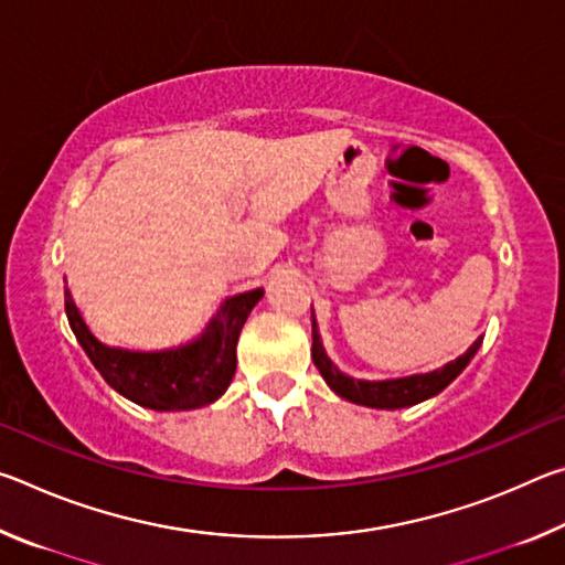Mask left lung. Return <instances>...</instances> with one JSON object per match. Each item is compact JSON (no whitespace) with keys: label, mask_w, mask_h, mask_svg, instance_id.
Instances as JSON below:
<instances>
[{"label":"left lung","mask_w":565,"mask_h":565,"mask_svg":"<svg viewBox=\"0 0 565 565\" xmlns=\"http://www.w3.org/2000/svg\"><path fill=\"white\" fill-rule=\"evenodd\" d=\"M311 339H313V347H311L313 363H317L319 374L331 386V391H337L341 398L351 401V404L371 406V408H404L441 394V391L468 366V361L476 356V351L483 341V337L476 339L463 356H458L456 361H448L446 366L428 371V374L388 379V381H361V379H351L347 374H341V371L333 366L331 359L327 356V351H323L313 313H311Z\"/></svg>","instance_id":"1"}]
</instances>
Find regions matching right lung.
Wrapping results in <instances>:
<instances>
[{
  "mask_svg": "<svg viewBox=\"0 0 565 565\" xmlns=\"http://www.w3.org/2000/svg\"><path fill=\"white\" fill-rule=\"evenodd\" d=\"M264 289L226 299L202 337L167 351H129L102 343L64 286V309L94 369L124 398L154 411L202 408L224 394L236 371V341Z\"/></svg>",
  "mask_w": 565,
  "mask_h": 565,
  "instance_id": "add662e5",
  "label": "right lung"
}]
</instances>
